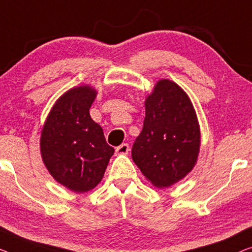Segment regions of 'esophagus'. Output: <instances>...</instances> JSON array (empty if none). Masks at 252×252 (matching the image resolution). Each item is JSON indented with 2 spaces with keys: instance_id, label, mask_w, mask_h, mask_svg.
<instances>
[{
  "instance_id": "34e87169",
  "label": "esophagus",
  "mask_w": 252,
  "mask_h": 252,
  "mask_svg": "<svg viewBox=\"0 0 252 252\" xmlns=\"http://www.w3.org/2000/svg\"><path fill=\"white\" fill-rule=\"evenodd\" d=\"M129 145L127 144H122V145H120L118 148L115 149V152H116V154H118V155H126L127 153H129Z\"/></svg>"
}]
</instances>
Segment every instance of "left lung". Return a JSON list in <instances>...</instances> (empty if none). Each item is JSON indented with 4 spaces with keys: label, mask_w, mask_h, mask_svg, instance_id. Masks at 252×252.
Here are the masks:
<instances>
[{
    "label": "left lung",
    "mask_w": 252,
    "mask_h": 252,
    "mask_svg": "<svg viewBox=\"0 0 252 252\" xmlns=\"http://www.w3.org/2000/svg\"><path fill=\"white\" fill-rule=\"evenodd\" d=\"M144 126L131 155L145 178L164 189L181 181L197 163L200 126L188 94L170 79H159L145 99Z\"/></svg>",
    "instance_id": "1"
}]
</instances>
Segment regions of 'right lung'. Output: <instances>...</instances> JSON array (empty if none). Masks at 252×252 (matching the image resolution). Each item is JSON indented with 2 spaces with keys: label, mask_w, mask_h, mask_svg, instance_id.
Returning <instances> with one entry per match:
<instances>
[{
  "label": "right lung",
  "mask_w": 252,
  "mask_h": 252,
  "mask_svg": "<svg viewBox=\"0 0 252 252\" xmlns=\"http://www.w3.org/2000/svg\"><path fill=\"white\" fill-rule=\"evenodd\" d=\"M96 95L89 85L67 90L51 108L40 133V155L47 171L77 193L87 192L102 181L114 154L102 126L90 118Z\"/></svg>",
  "instance_id": "obj_1"
}]
</instances>
